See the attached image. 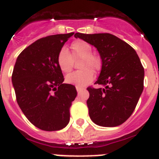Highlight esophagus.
I'll use <instances>...</instances> for the list:
<instances>
[{"instance_id": "34e87169", "label": "esophagus", "mask_w": 159, "mask_h": 159, "mask_svg": "<svg viewBox=\"0 0 159 159\" xmlns=\"http://www.w3.org/2000/svg\"><path fill=\"white\" fill-rule=\"evenodd\" d=\"M76 88H77V92H80L81 91H82V90H83V88H82V87H76Z\"/></svg>"}]
</instances>
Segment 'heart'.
I'll list each match as a JSON object with an SVG mask.
<instances>
[{"instance_id":"obj_1","label":"heart","mask_w":159,"mask_h":159,"mask_svg":"<svg viewBox=\"0 0 159 159\" xmlns=\"http://www.w3.org/2000/svg\"><path fill=\"white\" fill-rule=\"evenodd\" d=\"M72 53L65 48H61L57 55V64L64 73L72 69L74 60H79V71L70 73L66 77V82L76 87H84L94 79V73L100 71L102 67V59L97 54L92 53V46L86 41L77 40L71 44Z\"/></svg>"}]
</instances>
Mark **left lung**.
<instances>
[{
    "mask_svg": "<svg viewBox=\"0 0 159 159\" xmlns=\"http://www.w3.org/2000/svg\"><path fill=\"white\" fill-rule=\"evenodd\" d=\"M74 36L94 45L102 57V71L95 84L106 88H87L90 118L100 126L120 125L132 115L143 90L144 69L138 54L111 34L76 33Z\"/></svg>",
    "mask_w": 159,
    "mask_h": 159,
    "instance_id": "left-lung-1",
    "label": "left lung"
}]
</instances>
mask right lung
Returning a JSON list of instances; mask_svg holds the SVG:
<instances>
[{
  "instance_id": "1",
  "label": "right lung",
  "mask_w": 159,
  "mask_h": 159,
  "mask_svg": "<svg viewBox=\"0 0 159 159\" xmlns=\"http://www.w3.org/2000/svg\"><path fill=\"white\" fill-rule=\"evenodd\" d=\"M73 34L36 40L20 53L14 67L12 83L17 103L26 118L42 130H59L70 120L77 90L63 83L57 55Z\"/></svg>"
}]
</instances>
